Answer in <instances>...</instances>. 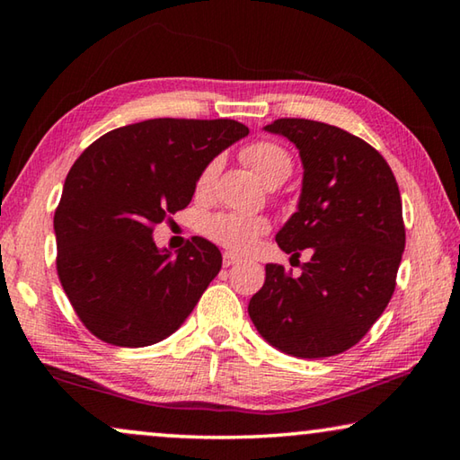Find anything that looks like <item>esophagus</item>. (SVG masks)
Instances as JSON below:
<instances>
[{"mask_svg":"<svg viewBox=\"0 0 460 460\" xmlns=\"http://www.w3.org/2000/svg\"><path fill=\"white\" fill-rule=\"evenodd\" d=\"M241 260H239V255H235V253H223V266L225 268H229V266H235V263H239Z\"/></svg>","mask_w":460,"mask_h":460,"instance_id":"34e87169","label":"esophagus"}]
</instances>
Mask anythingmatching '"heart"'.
<instances>
[{
    "label": "heart",
    "mask_w": 460,
    "mask_h": 460,
    "mask_svg": "<svg viewBox=\"0 0 460 460\" xmlns=\"http://www.w3.org/2000/svg\"><path fill=\"white\" fill-rule=\"evenodd\" d=\"M243 160L255 170L263 182L268 186L282 184L292 172V158L286 147H282L270 139H260L243 147ZM219 172V160H211L202 168L199 176L197 190L205 194L211 190V186ZM270 223L268 219L258 215H239V213H215L207 217L202 223V231L207 237H211L217 243L231 249L237 253L252 252L258 243V239L268 233Z\"/></svg>",
    "instance_id": "b5f03b06"
}]
</instances>
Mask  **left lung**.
Returning <instances> with one entry per match:
<instances>
[{"label": "left lung", "mask_w": 460, "mask_h": 460, "mask_svg": "<svg viewBox=\"0 0 460 460\" xmlns=\"http://www.w3.org/2000/svg\"><path fill=\"white\" fill-rule=\"evenodd\" d=\"M298 147V211L278 231L282 252L298 258L300 276L268 263L249 316L271 347L302 359L339 355L357 345L395 290L406 245L402 199L392 168L376 147L349 131L310 119L263 128Z\"/></svg>", "instance_id": "left-lung-1"}]
</instances>
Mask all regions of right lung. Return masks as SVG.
<instances>
[{
    "instance_id": "obj_1",
    "label": "right lung",
    "mask_w": 460,
    "mask_h": 460,
    "mask_svg": "<svg viewBox=\"0 0 460 460\" xmlns=\"http://www.w3.org/2000/svg\"><path fill=\"white\" fill-rule=\"evenodd\" d=\"M249 129L233 119H146L107 131L68 172L57 213V270L76 316L115 347L172 334L221 270L211 241L160 249L154 225L192 200L208 162Z\"/></svg>"
}]
</instances>
